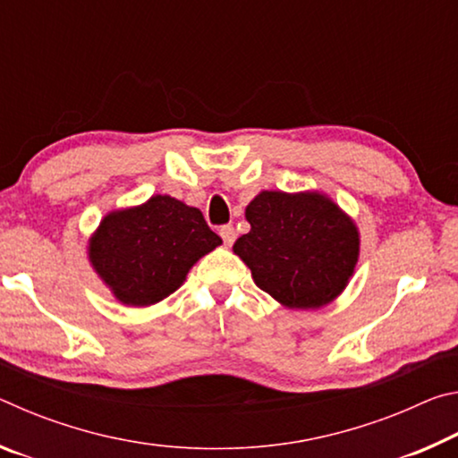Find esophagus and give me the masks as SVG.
<instances>
[{
  "mask_svg": "<svg viewBox=\"0 0 458 458\" xmlns=\"http://www.w3.org/2000/svg\"><path fill=\"white\" fill-rule=\"evenodd\" d=\"M220 236H222V240H224V244L232 246V242H234V240H236V230H234V226H222V228H220Z\"/></svg>",
  "mask_w": 458,
  "mask_h": 458,
  "instance_id": "34e87169",
  "label": "esophagus"
}]
</instances>
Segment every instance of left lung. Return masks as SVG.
<instances>
[{
	"mask_svg": "<svg viewBox=\"0 0 458 458\" xmlns=\"http://www.w3.org/2000/svg\"><path fill=\"white\" fill-rule=\"evenodd\" d=\"M244 216L250 232L232 250L259 289L286 309H321L344 293L360 259V230L329 196L265 190Z\"/></svg>",
	"mask_w": 458,
	"mask_h": 458,
	"instance_id": "obj_1",
	"label": "left lung"
}]
</instances>
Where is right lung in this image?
<instances>
[{
    "label": "right lung",
    "instance_id": "right-lung-1",
    "mask_svg": "<svg viewBox=\"0 0 458 458\" xmlns=\"http://www.w3.org/2000/svg\"><path fill=\"white\" fill-rule=\"evenodd\" d=\"M222 244L204 214L172 196L108 212L89 238V260L114 299L149 307L180 289L190 268Z\"/></svg>",
    "mask_w": 458,
    "mask_h": 458
}]
</instances>
